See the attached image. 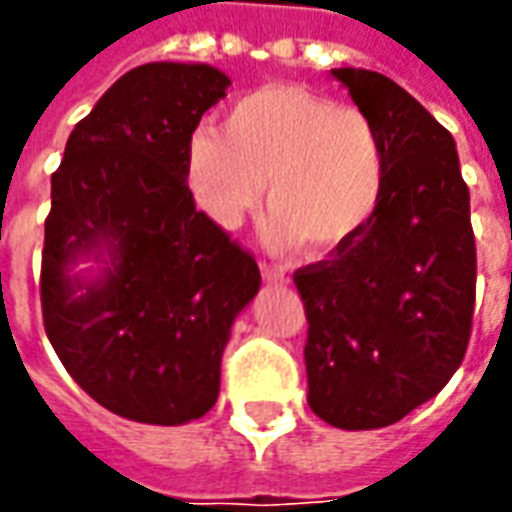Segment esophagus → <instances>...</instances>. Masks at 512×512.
<instances>
[{
    "label": "esophagus",
    "instance_id": "34e87169",
    "mask_svg": "<svg viewBox=\"0 0 512 512\" xmlns=\"http://www.w3.org/2000/svg\"><path fill=\"white\" fill-rule=\"evenodd\" d=\"M260 271H263V279H266V282H282V279H285V268L274 266V263H266V260L260 263Z\"/></svg>",
    "mask_w": 512,
    "mask_h": 512
}]
</instances>
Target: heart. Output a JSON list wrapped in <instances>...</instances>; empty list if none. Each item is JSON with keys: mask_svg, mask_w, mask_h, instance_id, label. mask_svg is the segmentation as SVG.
<instances>
[{"mask_svg": "<svg viewBox=\"0 0 512 512\" xmlns=\"http://www.w3.org/2000/svg\"><path fill=\"white\" fill-rule=\"evenodd\" d=\"M386 158L373 120L296 84H266L238 98L219 128L186 145V180L200 211L238 227L266 183L268 241L312 252L348 244L376 211Z\"/></svg>", "mask_w": 512, "mask_h": 512, "instance_id": "obj_1", "label": "heart"}]
</instances>
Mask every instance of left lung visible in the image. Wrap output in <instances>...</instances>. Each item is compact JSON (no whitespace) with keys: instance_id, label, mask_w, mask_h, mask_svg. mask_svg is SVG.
Listing matches in <instances>:
<instances>
[{"instance_id":"8db88e82","label":"left lung","mask_w":512,"mask_h":512,"mask_svg":"<svg viewBox=\"0 0 512 512\" xmlns=\"http://www.w3.org/2000/svg\"><path fill=\"white\" fill-rule=\"evenodd\" d=\"M386 158L367 224L293 274L307 315V403L334 428H386L439 395L472 337L477 249L455 139L376 71L334 68Z\"/></svg>"}]
</instances>
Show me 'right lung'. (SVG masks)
<instances>
[{
	"label": "right lung",
	"instance_id": "obj_1",
	"mask_svg": "<svg viewBox=\"0 0 512 512\" xmlns=\"http://www.w3.org/2000/svg\"><path fill=\"white\" fill-rule=\"evenodd\" d=\"M227 87L211 65H139L76 123L51 175L43 326L73 381L134 422L211 411L230 326L260 288L255 257L186 183V145ZM101 245L105 277L71 280L72 260Z\"/></svg>",
	"mask_w": 512,
	"mask_h": 512
}]
</instances>
